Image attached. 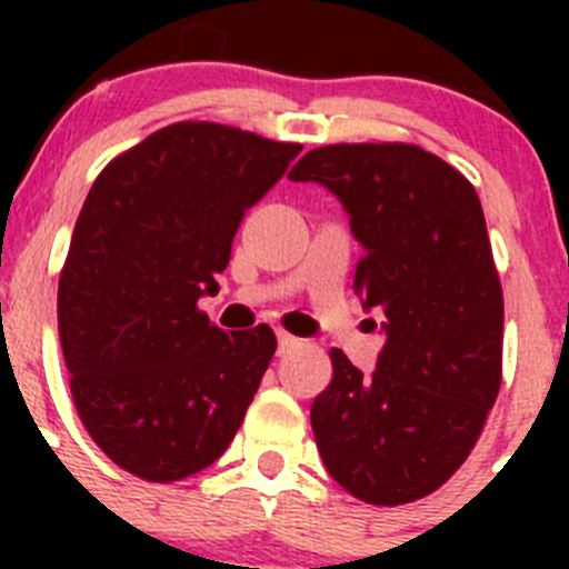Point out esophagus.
<instances>
[{
  "label": "esophagus",
  "instance_id": "1",
  "mask_svg": "<svg viewBox=\"0 0 569 569\" xmlns=\"http://www.w3.org/2000/svg\"><path fill=\"white\" fill-rule=\"evenodd\" d=\"M295 347H300V338H295L291 332H286V330H278V352L286 355L289 349H295Z\"/></svg>",
  "mask_w": 569,
  "mask_h": 569
}]
</instances>
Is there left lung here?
<instances>
[{
	"mask_svg": "<svg viewBox=\"0 0 569 569\" xmlns=\"http://www.w3.org/2000/svg\"><path fill=\"white\" fill-rule=\"evenodd\" d=\"M289 178L341 200L363 248L355 295L386 336L371 375L330 352L311 407L321 462L360 501L410 503L465 462L501 388L503 295L479 194L405 142L313 148Z\"/></svg>",
	"mask_w": 569,
	"mask_h": 569,
	"instance_id": "obj_1",
	"label": "left lung"
}]
</instances>
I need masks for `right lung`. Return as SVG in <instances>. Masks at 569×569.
Masks as SVG:
<instances>
[{"label":"right lung","mask_w":569,"mask_h":569,"mask_svg":"<svg viewBox=\"0 0 569 569\" xmlns=\"http://www.w3.org/2000/svg\"><path fill=\"white\" fill-rule=\"evenodd\" d=\"M302 151L220 123L153 131L101 170L57 289L79 418L129 473L176 481L231 446L272 360L274 332L220 330L217 295L244 211Z\"/></svg>","instance_id":"obj_1"}]
</instances>
